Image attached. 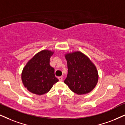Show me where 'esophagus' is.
<instances>
[{"instance_id":"esophagus-1","label":"esophagus","mask_w":125,"mask_h":125,"mask_svg":"<svg viewBox=\"0 0 125 125\" xmlns=\"http://www.w3.org/2000/svg\"><path fill=\"white\" fill-rule=\"evenodd\" d=\"M58 79L60 81H62V76H59L58 78Z\"/></svg>"}]
</instances>
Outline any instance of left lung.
I'll return each mask as SVG.
<instances>
[{
  "label": "left lung",
  "instance_id": "left-lung-1",
  "mask_svg": "<svg viewBox=\"0 0 125 125\" xmlns=\"http://www.w3.org/2000/svg\"><path fill=\"white\" fill-rule=\"evenodd\" d=\"M68 74L64 83L78 94L90 92L98 82V72L89 58L79 52L68 54Z\"/></svg>",
  "mask_w": 125,
  "mask_h": 125
}]
</instances>
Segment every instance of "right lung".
<instances>
[{"instance_id":"right-lung-1","label":"right lung","mask_w":125,"mask_h":125,"mask_svg":"<svg viewBox=\"0 0 125 125\" xmlns=\"http://www.w3.org/2000/svg\"><path fill=\"white\" fill-rule=\"evenodd\" d=\"M53 52L42 50L30 60L23 69L22 81L32 93L42 95L49 92L58 79L55 76L54 69L50 65Z\"/></svg>"}]
</instances>
